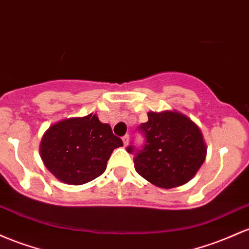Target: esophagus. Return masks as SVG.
I'll return each instance as SVG.
<instances>
[{"label":"esophagus","mask_w":249,"mask_h":249,"mask_svg":"<svg viewBox=\"0 0 249 249\" xmlns=\"http://www.w3.org/2000/svg\"><path fill=\"white\" fill-rule=\"evenodd\" d=\"M129 135H125L124 137H123V143H124V146H127V144H129Z\"/></svg>","instance_id":"1"}]
</instances>
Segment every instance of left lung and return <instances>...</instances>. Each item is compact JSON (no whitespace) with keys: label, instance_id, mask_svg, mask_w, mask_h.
Wrapping results in <instances>:
<instances>
[{"label":"left lung","instance_id":"8db88e82","mask_svg":"<svg viewBox=\"0 0 249 249\" xmlns=\"http://www.w3.org/2000/svg\"><path fill=\"white\" fill-rule=\"evenodd\" d=\"M147 118L138 127L145 137L144 145L126 149L135 152L136 171L164 189L185 184L206 160L207 145L200 127L177 111L149 112Z\"/></svg>","mask_w":249,"mask_h":249}]
</instances>
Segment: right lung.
Wrapping results in <instances>:
<instances>
[{
  "instance_id": "obj_1",
  "label": "right lung",
  "mask_w": 249,
  "mask_h": 249,
  "mask_svg": "<svg viewBox=\"0 0 249 249\" xmlns=\"http://www.w3.org/2000/svg\"><path fill=\"white\" fill-rule=\"evenodd\" d=\"M123 141L97 114L61 120L43 135L40 155L43 164L59 181L80 185L105 171L114 149Z\"/></svg>"
}]
</instances>
